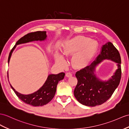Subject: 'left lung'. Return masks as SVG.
Returning <instances> with one entry per match:
<instances>
[{"mask_svg": "<svg viewBox=\"0 0 129 129\" xmlns=\"http://www.w3.org/2000/svg\"><path fill=\"white\" fill-rule=\"evenodd\" d=\"M47 35L46 31H37V32L28 33L18 40L15 44L14 48L12 49L9 54L8 58V64L10 60L12 52L17 45L25 44L34 41H44L46 39ZM62 73L57 74H49L45 83L40 88L34 92L24 95L17 91L11 85L9 80V72L8 71V81L12 89L16 93L17 97L22 101L31 106L34 107L42 106L46 105L54 98L56 91V87L58 81L62 80L63 78L62 77Z\"/></svg>", "mask_w": 129, "mask_h": 129, "instance_id": "1", "label": "left lung"}]
</instances>
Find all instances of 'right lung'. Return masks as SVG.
Here are the masks:
<instances>
[{"mask_svg":"<svg viewBox=\"0 0 129 129\" xmlns=\"http://www.w3.org/2000/svg\"><path fill=\"white\" fill-rule=\"evenodd\" d=\"M105 59L117 63L118 69L108 80L101 81L95 77L94 72L97 66ZM120 64V54L113 44L107 42L103 45L95 60L75 74L78 83L74 95L78 102L84 106L95 107L107 101L120 83L121 74Z\"/></svg>","mask_w":129,"mask_h":129,"instance_id":"right-lung-1","label":"right lung"}]
</instances>
